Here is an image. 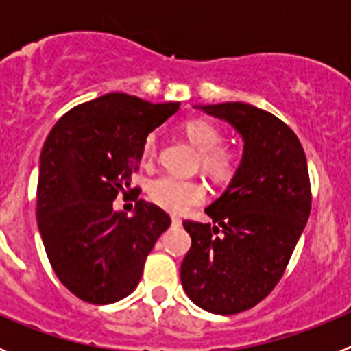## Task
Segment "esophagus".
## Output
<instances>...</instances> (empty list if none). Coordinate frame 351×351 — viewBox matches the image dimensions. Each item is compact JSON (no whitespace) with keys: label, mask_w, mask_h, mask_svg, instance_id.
Here are the masks:
<instances>
[{"label":"esophagus","mask_w":351,"mask_h":351,"mask_svg":"<svg viewBox=\"0 0 351 351\" xmlns=\"http://www.w3.org/2000/svg\"><path fill=\"white\" fill-rule=\"evenodd\" d=\"M172 225L173 226H181L182 225V219L179 216H172Z\"/></svg>","instance_id":"esophagus-1"}]
</instances>
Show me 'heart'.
Segmentation results:
<instances>
[{"label":"heart","instance_id":"obj_1","mask_svg":"<svg viewBox=\"0 0 351 351\" xmlns=\"http://www.w3.org/2000/svg\"><path fill=\"white\" fill-rule=\"evenodd\" d=\"M188 141L200 151V165L204 172L216 184H226L234 179L239 169V156L234 149L223 144V130L216 123L206 117H191L181 126ZM158 138L149 133L142 144L144 161L156 158ZM149 198L161 209L169 213H184L190 207L202 204L207 197V188L200 179H181L173 176H160L149 181Z\"/></svg>","mask_w":351,"mask_h":351}]
</instances>
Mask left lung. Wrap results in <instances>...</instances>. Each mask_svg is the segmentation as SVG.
<instances>
[{"label":"left lung","mask_w":351,"mask_h":351,"mask_svg":"<svg viewBox=\"0 0 351 351\" xmlns=\"http://www.w3.org/2000/svg\"><path fill=\"white\" fill-rule=\"evenodd\" d=\"M244 138L243 161L206 214L214 225L186 219L191 247L181 283L198 308L235 315L255 308L283 278L311 213L308 161L280 117L241 101L207 105Z\"/></svg>","instance_id":"1"}]
</instances>
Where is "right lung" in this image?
Listing matches in <instances>:
<instances>
[{"instance_id":"1","label":"right lung","mask_w":351,"mask_h":351,"mask_svg":"<svg viewBox=\"0 0 351 351\" xmlns=\"http://www.w3.org/2000/svg\"><path fill=\"white\" fill-rule=\"evenodd\" d=\"M179 101L151 104L110 93L70 108L40 156L36 221L58 280L89 304L130 295L170 216L145 200L128 218L112 202L141 169L149 132L178 112Z\"/></svg>"}]
</instances>
